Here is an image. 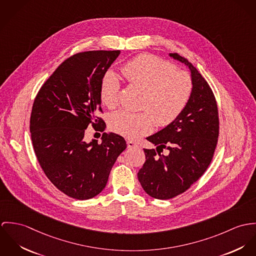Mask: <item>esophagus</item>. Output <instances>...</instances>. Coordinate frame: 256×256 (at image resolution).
<instances>
[{"instance_id": "1", "label": "esophagus", "mask_w": 256, "mask_h": 256, "mask_svg": "<svg viewBox=\"0 0 256 256\" xmlns=\"http://www.w3.org/2000/svg\"><path fill=\"white\" fill-rule=\"evenodd\" d=\"M126 144H128V148H138V144H136V142H134L132 140H128Z\"/></svg>"}]
</instances>
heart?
I'll return each mask as SVG.
<instances>
[{"instance_id": "1", "label": "heart", "mask_w": 256, "mask_h": 256, "mask_svg": "<svg viewBox=\"0 0 256 256\" xmlns=\"http://www.w3.org/2000/svg\"><path fill=\"white\" fill-rule=\"evenodd\" d=\"M122 74L130 86L144 89L140 112L120 110L111 114L110 128L130 140H136L151 132L158 122L166 126L174 122L188 106L192 80L186 72L176 70L174 64L160 58L142 54L122 66ZM120 82L109 70L100 84L102 103L114 109L118 104Z\"/></svg>"}]
</instances>
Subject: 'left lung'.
I'll return each instance as SVG.
<instances>
[{
  "label": "left lung",
  "mask_w": 256,
  "mask_h": 256,
  "mask_svg": "<svg viewBox=\"0 0 256 256\" xmlns=\"http://www.w3.org/2000/svg\"><path fill=\"white\" fill-rule=\"evenodd\" d=\"M190 70L192 93L180 116L166 128L148 136L156 149H143L146 161L138 176L151 198L170 199L188 190L210 165L219 136L215 96L207 82L186 58L170 54ZM164 148L168 156L160 153Z\"/></svg>",
  "instance_id": "1"
}]
</instances>
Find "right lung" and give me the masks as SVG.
<instances>
[{
	"instance_id": "1",
	"label": "right lung",
	"mask_w": 256,
	"mask_h": 256,
	"mask_svg": "<svg viewBox=\"0 0 256 256\" xmlns=\"http://www.w3.org/2000/svg\"><path fill=\"white\" fill-rule=\"evenodd\" d=\"M120 51H87L62 62L38 91L30 116V132L37 160L47 178L70 198L84 200L99 194L112 167L126 148L113 132L102 142L84 140L91 124L103 132L100 84Z\"/></svg>"
}]
</instances>
